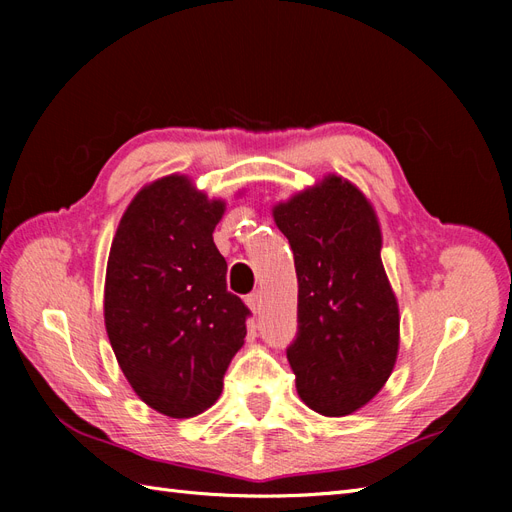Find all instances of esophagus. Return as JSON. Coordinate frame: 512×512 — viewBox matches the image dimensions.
<instances>
[{"instance_id":"obj_1","label":"esophagus","mask_w":512,"mask_h":512,"mask_svg":"<svg viewBox=\"0 0 512 512\" xmlns=\"http://www.w3.org/2000/svg\"><path fill=\"white\" fill-rule=\"evenodd\" d=\"M245 301H247V305H250L254 314H260V307H262V292L260 290H254V292L247 294Z\"/></svg>"}]
</instances>
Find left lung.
<instances>
[{
  "label": "left lung",
  "mask_w": 512,
  "mask_h": 512,
  "mask_svg": "<svg viewBox=\"0 0 512 512\" xmlns=\"http://www.w3.org/2000/svg\"><path fill=\"white\" fill-rule=\"evenodd\" d=\"M273 220L299 280V329L286 350L297 393L318 414H352L389 380L399 350L376 211L356 185L329 175L275 205Z\"/></svg>",
  "instance_id": "8db88e82"
}]
</instances>
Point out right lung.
I'll list each match as a JSON object with an SVG mask.
<instances>
[{
	"instance_id": "right-lung-1",
	"label": "right lung",
	"mask_w": 512,
	"mask_h": 512,
	"mask_svg": "<svg viewBox=\"0 0 512 512\" xmlns=\"http://www.w3.org/2000/svg\"><path fill=\"white\" fill-rule=\"evenodd\" d=\"M224 200L183 175L153 181L117 226L106 265L104 324L134 393L170 418L218 401L250 309L226 288L213 243Z\"/></svg>"
}]
</instances>
